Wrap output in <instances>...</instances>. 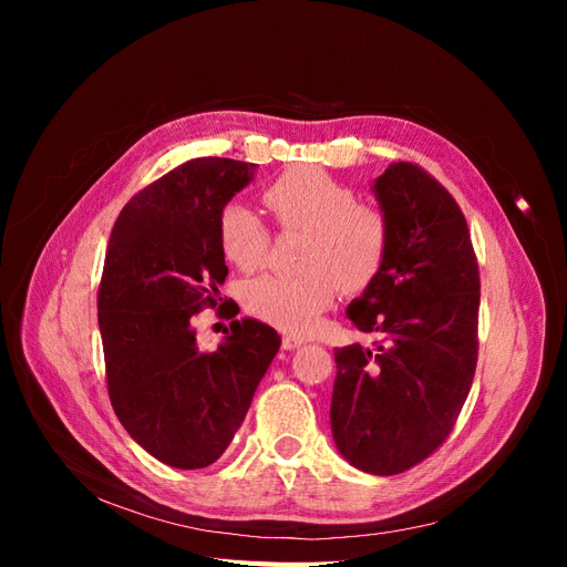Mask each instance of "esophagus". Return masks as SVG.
<instances>
[{"instance_id":"34e87169","label":"esophagus","mask_w":567,"mask_h":567,"mask_svg":"<svg viewBox=\"0 0 567 567\" xmlns=\"http://www.w3.org/2000/svg\"><path fill=\"white\" fill-rule=\"evenodd\" d=\"M284 350L286 352H290V350H298L300 346H305V338H300V336H284Z\"/></svg>"}]
</instances>
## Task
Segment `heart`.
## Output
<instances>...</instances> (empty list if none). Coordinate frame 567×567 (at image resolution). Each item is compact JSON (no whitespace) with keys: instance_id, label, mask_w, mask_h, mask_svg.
<instances>
[{"instance_id":"1","label":"heart","mask_w":567,"mask_h":567,"mask_svg":"<svg viewBox=\"0 0 567 567\" xmlns=\"http://www.w3.org/2000/svg\"><path fill=\"white\" fill-rule=\"evenodd\" d=\"M265 203L284 229L302 231L298 271L262 274L244 286L250 315L290 333H307L336 300L364 290L379 277L390 244L383 210L357 203V192L321 169L293 167L265 188ZM219 248L227 260L252 269L262 260L269 234L265 221L241 200L217 219Z\"/></svg>"}]
</instances>
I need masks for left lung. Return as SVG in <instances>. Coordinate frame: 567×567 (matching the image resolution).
<instances>
[{"label":"left lung","mask_w":567,"mask_h":567,"mask_svg":"<svg viewBox=\"0 0 567 567\" xmlns=\"http://www.w3.org/2000/svg\"><path fill=\"white\" fill-rule=\"evenodd\" d=\"M371 192L388 219V257L346 315L383 340L336 348L331 433L354 468L394 475L447 440L468 398L480 274L466 217L419 165L390 163Z\"/></svg>","instance_id":"left-lung-1"}]
</instances>
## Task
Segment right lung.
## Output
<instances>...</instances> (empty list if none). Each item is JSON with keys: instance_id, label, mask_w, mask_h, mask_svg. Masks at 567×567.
<instances>
[{"instance_id": "right-lung-1", "label": "right lung", "mask_w": 567, "mask_h": 567, "mask_svg": "<svg viewBox=\"0 0 567 567\" xmlns=\"http://www.w3.org/2000/svg\"><path fill=\"white\" fill-rule=\"evenodd\" d=\"M255 163L188 161L115 219L99 286L109 398L130 437L173 468L215 463L241 427L281 336L244 317L203 352L194 315L227 279L217 219Z\"/></svg>"}]
</instances>
